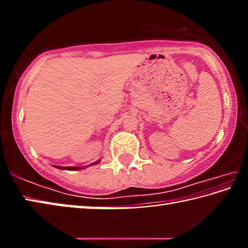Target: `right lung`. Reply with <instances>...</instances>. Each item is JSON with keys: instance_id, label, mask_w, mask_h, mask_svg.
<instances>
[{"instance_id": "1", "label": "right lung", "mask_w": 248, "mask_h": 248, "mask_svg": "<svg viewBox=\"0 0 248 248\" xmlns=\"http://www.w3.org/2000/svg\"><path fill=\"white\" fill-rule=\"evenodd\" d=\"M99 163V161H97V162H94V163H92L91 165H95V164H98ZM57 169H59V170H82V167H71V166H69V167H62V166H56Z\"/></svg>"}]
</instances>
